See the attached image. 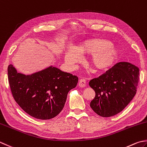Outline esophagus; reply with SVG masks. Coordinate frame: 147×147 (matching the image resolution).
<instances>
[{"mask_svg": "<svg viewBox=\"0 0 147 147\" xmlns=\"http://www.w3.org/2000/svg\"><path fill=\"white\" fill-rule=\"evenodd\" d=\"M78 85L80 87H85L87 85V83H86V80L84 78H82L80 80Z\"/></svg>", "mask_w": 147, "mask_h": 147, "instance_id": "34e87169", "label": "esophagus"}]
</instances>
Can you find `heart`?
Listing matches in <instances>:
<instances>
[{"label": "heart", "mask_w": 147, "mask_h": 147, "mask_svg": "<svg viewBox=\"0 0 147 147\" xmlns=\"http://www.w3.org/2000/svg\"><path fill=\"white\" fill-rule=\"evenodd\" d=\"M81 53L92 55L91 64L96 69L105 71L110 68L116 60L118 51L111 42L105 39H93L86 42L79 48ZM65 60L70 65H74L80 60V55L74 48L69 49L65 54Z\"/></svg>", "instance_id": "obj_1"}]
</instances>
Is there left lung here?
<instances>
[{"label": "left lung", "mask_w": 147, "mask_h": 147, "mask_svg": "<svg viewBox=\"0 0 147 147\" xmlns=\"http://www.w3.org/2000/svg\"><path fill=\"white\" fill-rule=\"evenodd\" d=\"M139 71L134 65L122 62L92 79L89 85L96 92V97L90 106L95 113L110 117L122 111L136 94Z\"/></svg>", "instance_id": "8db88e82"}]
</instances>
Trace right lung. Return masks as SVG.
I'll return each mask as SVG.
<instances>
[{
    "instance_id": "add662e5",
    "label": "right lung",
    "mask_w": 147,
    "mask_h": 147,
    "mask_svg": "<svg viewBox=\"0 0 147 147\" xmlns=\"http://www.w3.org/2000/svg\"><path fill=\"white\" fill-rule=\"evenodd\" d=\"M11 93L21 108L37 119L54 118L64 108L69 91L75 88L78 78L55 67L31 75L18 73L13 65L7 67Z\"/></svg>"
}]
</instances>
